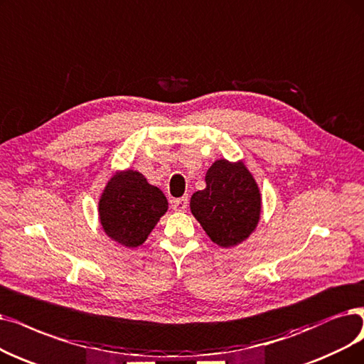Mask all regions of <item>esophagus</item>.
<instances>
[{
  "label": "esophagus",
  "instance_id": "1",
  "mask_svg": "<svg viewBox=\"0 0 364 364\" xmlns=\"http://www.w3.org/2000/svg\"><path fill=\"white\" fill-rule=\"evenodd\" d=\"M186 206H188V197L186 196H183V197H181V198H176V200H173L171 201V208L174 209V210H185L186 209Z\"/></svg>",
  "mask_w": 364,
  "mask_h": 364
}]
</instances>
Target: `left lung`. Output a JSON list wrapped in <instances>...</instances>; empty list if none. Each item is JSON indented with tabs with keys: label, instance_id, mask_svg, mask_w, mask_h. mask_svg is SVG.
Instances as JSON below:
<instances>
[{
	"label": "left lung",
	"instance_id": "1",
	"mask_svg": "<svg viewBox=\"0 0 364 364\" xmlns=\"http://www.w3.org/2000/svg\"><path fill=\"white\" fill-rule=\"evenodd\" d=\"M206 188L191 197L190 208L206 235L223 248L248 239L261 213L258 185L246 166L218 159L206 173Z\"/></svg>",
	"mask_w": 364,
	"mask_h": 364
}]
</instances>
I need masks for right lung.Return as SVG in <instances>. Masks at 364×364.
<instances>
[{"mask_svg":"<svg viewBox=\"0 0 364 364\" xmlns=\"http://www.w3.org/2000/svg\"><path fill=\"white\" fill-rule=\"evenodd\" d=\"M167 208L163 191L134 170L116 173L98 201L105 232L127 248H137L146 240Z\"/></svg>","mask_w":364,"mask_h":364,"instance_id":"right-lung-1","label":"right lung"}]
</instances>
